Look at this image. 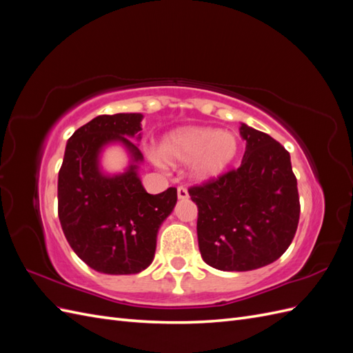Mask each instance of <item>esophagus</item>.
<instances>
[{
  "instance_id": "obj_1",
  "label": "esophagus",
  "mask_w": 353,
  "mask_h": 353,
  "mask_svg": "<svg viewBox=\"0 0 353 353\" xmlns=\"http://www.w3.org/2000/svg\"><path fill=\"white\" fill-rule=\"evenodd\" d=\"M176 193H178V199H181V200L188 199V191H187L185 187H178Z\"/></svg>"
}]
</instances>
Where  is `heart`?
<instances>
[{
    "instance_id": "b5f03b06",
    "label": "heart",
    "mask_w": 353,
    "mask_h": 353,
    "mask_svg": "<svg viewBox=\"0 0 353 353\" xmlns=\"http://www.w3.org/2000/svg\"><path fill=\"white\" fill-rule=\"evenodd\" d=\"M240 141L236 134L216 128L187 126L168 134L159 147V156L168 163L194 162L193 174L201 181L221 176L236 162Z\"/></svg>"
}]
</instances>
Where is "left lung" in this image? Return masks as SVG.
Masks as SVG:
<instances>
[{"instance_id": "obj_1", "label": "left lung", "mask_w": 353, "mask_h": 353, "mask_svg": "<svg viewBox=\"0 0 353 353\" xmlns=\"http://www.w3.org/2000/svg\"><path fill=\"white\" fill-rule=\"evenodd\" d=\"M239 169L191 187L201 258L221 271H252L276 261L297 230L301 203L290 154L268 134L241 123Z\"/></svg>"}]
</instances>
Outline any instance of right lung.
Segmentation results:
<instances>
[{
	"label": "right lung",
	"instance_id": "right-lung-1",
	"mask_svg": "<svg viewBox=\"0 0 353 353\" xmlns=\"http://www.w3.org/2000/svg\"><path fill=\"white\" fill-rule=\"evenodd\" d=\"M141 113L101 114L68 140L59 170V219L73 252L90 268L110 275L138 274L153 262L157 231L176 203V188L148 194L138 176L143 154ZM121 142L133 162L123 174L105 176L99 153Z\"/></svg>",
	"mask_w": 353,
	"mask_h": 353
}]
</instances>
